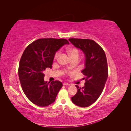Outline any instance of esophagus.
Returning <instances> with one entry per match:
<instances>
[{"label": "esophagus", "instance_id": "obj_1", "mask_svg": "<svg viewBox=\"0 0 131 131\" xmlns=\"http://www.w3.org/2000/svg\"><path fill=\"white\" fill-rule=\"evenodd\" d=\"M63 84L64 85H70V84H69V83H66V82H64L63 83Z\"/></svg>", "mask_w": 131, "mask_h": 131}]
</instances>
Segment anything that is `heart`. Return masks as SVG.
<instances>
[{
    "label": "heart",
    "mask_w": 131,
    "mask_h": 131,
    "mask_svg": "<svg viewBox=\"0 0 131 131\" xmlns=\"http://www.w3.org/2000/svg\"><path fill=\"white\" fill-rule=\"evenodd\" d=\"M67 52L68 54L70 56V58H73L75 57H78L79 56V52L78 49L76 48H74V47H69L67 48ZM60 52H57L54 55V60H57L58 56H59Z\"/></svg>",
    "instance_id": "1"
}]
</instances>
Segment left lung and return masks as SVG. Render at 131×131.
I'll list each match as a JSON object with an SVG mask.
<instances>
[{
	"mask_svg": "<svg viewBox=\"0 0 131 131\" xmlns=\"http://www.w3.org/2000/svg\"><path fill=\"white\" fill-rule=\"evenodd\" d=\"M68 40L85 56V68L82 71L85 76V85L82 88L76 85L78 91L71 97L72 102L80 107H88L99 99L107 81L106 57L103 49L93 40L75 38Z\"/></svg>",
	"mask_w": 131,
	"mask_h": 131,
	"instance_id": "obj_1",
	"label": "left lung"
}]
</instances>
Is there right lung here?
Here are the masks:
<instances>
[{
  "label": "right lung",
  "instance_id": "right-lung-1",
  "mask_svg": "<svg viewBox=\"0 0 131 131\" xmlns=\"http://www.w3.org/2000/svg\"><path fill=\"white\" fill-rule=\"evenodd\" d=\"M69 44L65 39H38L24 51L19 61L18 77L24 93L33 104L44 107L55 101L62 84L58 80L45 82L43 71L52 68L56 53Z\"/></svg>",
  "mask_w": 131,
  "mask_h": 131
}]
</instances>
